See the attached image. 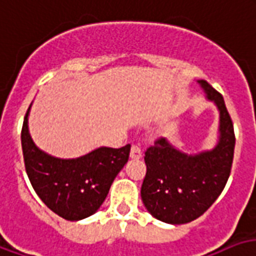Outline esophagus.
<instances>
[{"label":"esophagus","instance_id":"1","mask_svg":"<svg viewBox=\"0 0 256 256\" xmlns=\"http://www.w3.org/2000/svg\"><path fill=\"white\" fill-rule=\"evenodd\" d=\"M130 159H140L142 158V150L138 146H132L130 147Z\"/></svg>","mask_w":256,"mask_h":256}]
</instances>
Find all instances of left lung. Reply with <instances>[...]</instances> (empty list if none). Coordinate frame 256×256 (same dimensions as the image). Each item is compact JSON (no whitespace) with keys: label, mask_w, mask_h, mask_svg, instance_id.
<instances>
[{"label":"left lung","mask_w":256,"mask_h":256,"mask_svg":"<svg viewBox=\"0 0 256 256\" xmlns=\"http://www.w3.org/2000/svg\"><path fill=\"white\" fill-rule=\"evenodd\" d=\"M198 82L220 112L216 147L188 155L159 138L144 156L147 172L140 190L144 206L168 224H186L206 212L226 188L234 160L235 132L224 98L206 80Z\"/></svg>","instance_id":"1"}]
</instances>
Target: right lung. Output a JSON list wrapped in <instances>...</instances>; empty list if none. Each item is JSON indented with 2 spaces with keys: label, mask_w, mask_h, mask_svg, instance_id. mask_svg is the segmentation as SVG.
<instances>
[{
  "label": "right lung",
  "mask_w": 256,
  "mask_h": 256,
  "mask_svg": "<svg viewBox=\"0 0 256 256\" xmlns=\"http://www.w3.org/2000/svg\"><path fill=\"white\" fill-rule=\"evenodd\" d=\"M21 130L26 172L40 200L58 216L82 220L98 210L110 185L130 158V146L100 147L76 159H59L39 150L30 139L28 114Z\"/></svg>",
  "instance_id": "1"
}]
</instances>
